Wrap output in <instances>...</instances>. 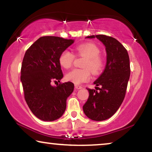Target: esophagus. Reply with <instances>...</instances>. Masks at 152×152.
Segmentation results:
<instances>
[{"label":"esophagus","instance_id":"obj_1","mask_svg":"<svg viewBox=\"0 0 152 152\" xmlns=\"http://www.w3.org/2000/svg\"><path fill=\"white\" fill-rule=\"evenodd\" d=\"M75 88L77 90H80V89L82 88V86H80V85H75Z\"/></svg>","mask_w":152,"mask_h":152}]
</instances>
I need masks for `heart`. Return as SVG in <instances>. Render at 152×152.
I'll list each match as a JSON object with an SVG mask.
<instances>
[{
  "label": "heart",
  "instance_id": "heart-1",
  "mask_svg": "<svg viewBox=\"0 0 152 152\" xmlns=\"http://www.w3.org/2000/svg\"><path fill=\"white\" fill-rule=\"evenodd\" d=\"M78 55L85 57L83 63V69L75 68L66 75V79L68 82L77 85L86 82L90 80L91 71L93 73L98 74L103 68L104 61L99 56L100 50L96 45L91 43H83L76 48ZM74 55L71 52L66 50L62 52L59 57V62L62 67L69 68L74 60Z\"/></svg>",
  "mask_w": 152,
  "mask_h": 152
}]
</instances>
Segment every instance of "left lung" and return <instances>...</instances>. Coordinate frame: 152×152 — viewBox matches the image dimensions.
<instances>
[{
	"label": "left lung",
	"instance_id": "8db88e82",
	"mask_svg": "<svg viewBox=\"0 0 152 152\" xmlns=\"http://www.w3.org/2000/svg\"><path fill=\"white\" fill-rule=\"evenodd\" d=\"M86 38H97L104 45L107 64L93 83L96 90L88 88L89 96L83 111L92 120L102 121L114 115L124 100L130 77L129 57L125 48L115 38L103 34Z\"/></svg>",
	"mask_w": 152,
	"mask_h": 152
}]
</instances>
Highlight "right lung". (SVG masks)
<instances>
[{
    "label": "right lung",
    "mask_w": 152,
    "mask_h": 152,
    "mask_svg": "<svg viewBox=\"0 0 152 152\" xmlns=\"http://www.w3.org/2000/svg\"><path fill=\"white\" fill-rule=\"evenodd\" d=\"M74 43L73 39L42 37L27 50L23 59L20 81L25 99L32 113L43 121H54L61 117L66 99L73 92V83L52 86L63 78L59 57Z\"/></svg>",
    "instance_id": "1"
}]
</instances>
